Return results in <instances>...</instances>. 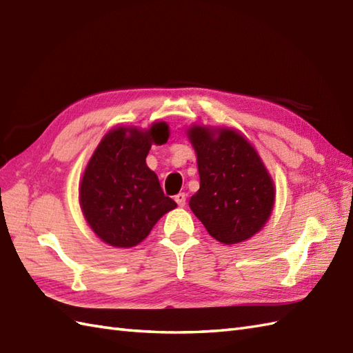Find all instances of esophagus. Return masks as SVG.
Wrapping results in <instances>:
<instances>
[{"label": "esophagus", "instance_id": "obj_1", "mask_svg": "<svg viewBox=\"0 0 353 353\" xmlns=\"http://www.w3.org/2000/svg\"><path fill=\"white\" fill-rule=\"evenodd\" d=\"M174 200L179 204V207H185V204H186V195L183 192H180V194H177L174 196Z\"/></svg>", "mask_w": 353, "mask_h": 353}]
</instances>
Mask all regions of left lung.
<instances>
[{"label": "left lung", "mask_w": 353, "mask_h": 353, "mask_svg": "<svg viewBox=\"0 0 353 353\" xmlns=\"http://www.w3.org/2000/svg\"><path fill=\"white\" fill-rule=\"evenodd\" d=\"M200 189L189 207L213 239L236 245L255 236L274 205V183L254 146L230 128L194 125Z\"/></svg>", "instance_id": "left-lung-1"}]
</instances>
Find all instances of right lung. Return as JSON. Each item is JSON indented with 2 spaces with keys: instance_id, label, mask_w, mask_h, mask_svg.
<instances>
[{
  "instance_id": "add662e5",
  "label": "right lung",
  "mask_w": 353,
  "mask_h": 353,
  "mask_svg": "<svg viewBox=\"0 0 353 353\" xmlns=\"http://www.w3.org/2000/svg\"><path fill=\"white\" fill-rule=\"evenodd\" d=\"M168 135L165 122L144 131L121 126L104 135L89 159L79 201L89 227L107 245H139L162 216L177 207L146 164L152 144L167 143Z\"/></svg>"
}]
</instances>
